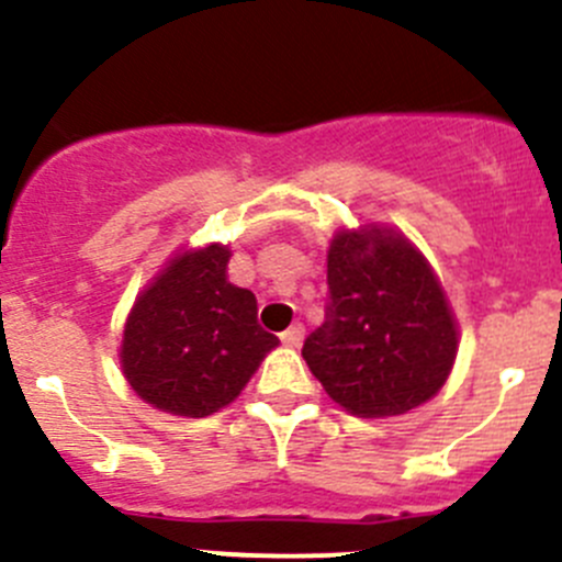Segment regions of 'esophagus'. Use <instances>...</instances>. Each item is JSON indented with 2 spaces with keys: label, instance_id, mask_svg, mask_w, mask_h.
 Listing matches in <instances>:
<instances>
[{
  "label": "esophagus",
  "instance_id": "34e87169",
  "mask_svg": "<svg viewBox=\"0 0 562 562\" xmlns=\"http://www.w3.org/2000/svg\"><path fill=\"white\" fill-rule=\"evenodd\" d=\"M302 340H304V326L302 324H293V326H288L285 331H282V342H285V346H299Z\"/></svg>",
  "mask_w": 562,
  "mask_h": 562
}]
</instances>
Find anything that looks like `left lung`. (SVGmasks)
I'll return each instance as SVG.
<instances>
[{
	"label": "left lung",
	"mask_w": 562,
	"mask_h": 562,
	"mask_svg": "<svg viewBox=\"0 0 562 562\" xmlns=\"http://www.w3.org/2000/svg\"><path fill=\"white\" fill-rule=\"evenodd\" d=\"M326 321L302 357L329 397L359 417H395L448 381L459 331L431 266L379 227L337 233L326 260Z\"/></svg>",
	"instance_id": "obj_1"
}]
</instances>
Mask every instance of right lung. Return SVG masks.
Wrapping results in <instances>:
<instances>
[{
  "instance_id": "1",
  "label": "right lung",
  "mask_w": 562,
  "mask_h": 562,
  "mask_svg": "<svg viewBox=\"0 0 562 562\" xmlns=\"http://www.w3.org/2000/svg\"><path fill=\"white\" fill-rule=\"evenodd\" d=\"M227 247L172 260L136 299L123 331V373L156 408L205 417L236 401L277 337L260 329L258 302L227 282Z\"/></svg>"
}]
</instances>
